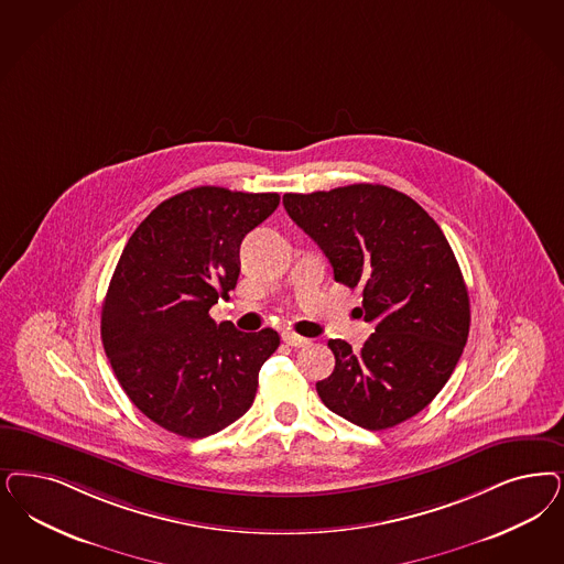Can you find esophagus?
Wrapping results in <instances>:
<instances>
[{
  "label": "esophagus",
  "mask_w": 564,
  "mask_h": 564,
  "mask_svg": "<svg viewBox=\"0 0 564 564\" xmlns=\"http://www.w3.org/2000/svg\"><path fill=\"white\" fill-rule=\"evenodd\" d=\"M283 341H285L288 346H292V348H304V346L311 344V339H306V337H302V335H297V333H292V330H285V333H283Z\"/></svg>",
  "instance_id": "esophagus-1"
}]
</instances>
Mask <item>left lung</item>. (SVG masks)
<instances>
[{"label":"left lung","mask_w":564,"mask_h":564,"mask_svg":"<svg viewBox=\"0 0 564 564\" xmlns=\"http://www.w3.org/2000/svg\"><path fill=\"white\" fill-rule=\"evenodd\" d=\"M283 206L335 281L362 290L360 314L375 325L360 351L330 339L335 369L316 383L323 404L369 431L409 421L446 386L468 337V292L446 235L386 185L285 194Z\"/></svg>","instance_id":"obj_1"}]
</instances>
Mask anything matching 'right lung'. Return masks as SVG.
Listing matches in <instances>:
<instances>
[{
	"label": "right lung",
	"instance_id": "add662e5",
	"mask_svg": "<svg viewBox=\"0 0 564 564\" xmlns=\"http://www.w3.org/2000/svg\"><path fill=\"white\" fill-rule=\"evenodd\" d=\"M279 194L194 187L148 214L120 253L101 306L118 383L155 425L187 440L229 427L253 404L279 333H243L210 308L239 276V246Z\"/></svg>",
	"mask_w": 564,
	"mask_h": 564
}]
</instances>
